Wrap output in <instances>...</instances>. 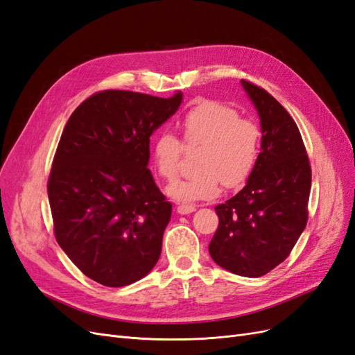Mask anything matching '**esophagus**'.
Wrapping results in <instances>:
<instances>
[{"label": "esophagus", "instance_id": "1", "mask_svg": "<svg viewBox=\"0 0 355 355\" xmlns=\"http://www.w3.org/2000/svg\"><path fill=\"white\" fill-rule=\"evenodd\" d=\"M197 207L192 206V204H179L178 206V213L179 214H189L192 211H196Z\"/></svg>", "mask_w": 355, "mask_h": 355}]
</instances>
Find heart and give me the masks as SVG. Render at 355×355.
Listing matches in <instances>:
<instances>
[{"instance_id": "1", "label": "heart", "mask_w": 355, "mask_h": 355, "mask_svg": "<svg viewBox=\"0 0 355 355\" xmlns=\"http://www.w3.org/2000/svg\"><path fill=\"white\" fill-rule=\"evenodd\" d=\"M185 145H201L194 175L175 180L167 194L178 201L192 202L219 196L220 184L239 188L252 176L259 158L261 133L257 125L231 106L204 101L191 108L180 120ZM182 145L170 133L158 135L151 145L155 168L166 180L175 179L179 170Z\"/></svg>"}]
</instances>
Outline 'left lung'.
Returning a JSON list of instances; mask_svg holds the SVG:
<instances>
[{"instance_id": "obj_1", "label": "left lung", "mask_w": 355, "mask_h": 355, "mask_svg": "<svg viewBox=\"0 0 355 355\" xmlns=\"http://www.w3.org/2000/svg\"><path fill=\"white\" fill-rule=\"evenodd\" d=\"M261 120V153L245 187L214 207L211 259L243 277H262L292 252L308 220L311 167L293 118L266 90L241 80Z\"/></svg>"}]
</instances>
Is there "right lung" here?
Listing matches in <instances>:
<instances>
[{
  "instance_id": "1",
  "label": "right lung",
  "mask_w": 355,
  "mask_h": 355,
  "mask_svg": "<svg viewBox=\"0 0 355 355\" xmlns=\"http://www.w3.org/2000/svg\"><path fill=\"white\" fill-rule=\"evenodd\" d=\"M180 103L182 93L105 90L63 128L47 185L55 235L75 266L103 286L132 284L158 262L171 202L148 168L149 137Z\"/></svg>"
}]
</instances>
